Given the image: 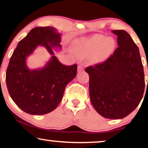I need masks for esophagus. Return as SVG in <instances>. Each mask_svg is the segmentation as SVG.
<instances>
[{
  "mask_svg": "<svg viewBox=\"0 0 148 148\" xmlns=\"http://www.w3.org/2000/svg\"><path fill=\"white\" fill-rule=\"evenodd\" d=\"M84 67H83L82 66L79 65L78 66V72H81L84 71Z\"/></svg>",
  "mask_w": 148,
  "mask_h": 148,
  "instance_id": "esophagus-1",
  "label": "esophagus"
}]
</instances>
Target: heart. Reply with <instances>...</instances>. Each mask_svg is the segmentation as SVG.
Instances as JSON below:
<instances>
[{"label":"heart","instance_id":"obj_1","mask_svg":"<svg viewBox=\"0 0 148 148\" xmlns=\"http://www.w3.org/2000/svg\"><path fill=\"white\" fill-rule=\"evenodd\" d=\"M116 45L113 37L97 35L75 41L72 44V49L78 57L86 58L91 55L92 63L101 64L109 59L115 51Z\"/></svg>","mask_w":148,"mask_h":148}]
</instances>
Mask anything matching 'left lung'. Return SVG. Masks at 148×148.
I'll list each match as a JSON object with an SVG mask.
<instances>
[{
	"instance_id": "8db88e82",
	"label": "left lung",
	"mask_w": 148,
	"mask_h": 148,
	"mask_svg": "<svg viewBox=\"0 0 148 148\" xmlns=\"http://www.w3.org/2000/svg\"><path fill=\"white\" fill-rule=\"evenodd\" d=\"M118 47L105 62L90 66L89 92L95 109L103 117L120 119L136 109L145 89L139 48L124 30H114Z\"/></svg>"
}]
</instances>
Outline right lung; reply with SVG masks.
Returning <instances> with one entry per match:
<instances>
[{"instance_id": "add662e5", "label": "right lung", "mask_w": 148, "mask_h": 148, "mask_svg": "<svg viewBox=\"0 0 148 148\" xmlns=\"http://www.w3.org/2000/svg\"><path fill=\"white\" fill-rule=\"evenodd\" d=\"M61 35L52 27H37L18 42L10 59L6 83L14 103L30 115H45L59 105L64 90L77 74V65L66 66L53 49L61 50ZM39 46L44 47L51 58L42 67L31 70L26 60Z\"/></svg>"}]
</instances>
